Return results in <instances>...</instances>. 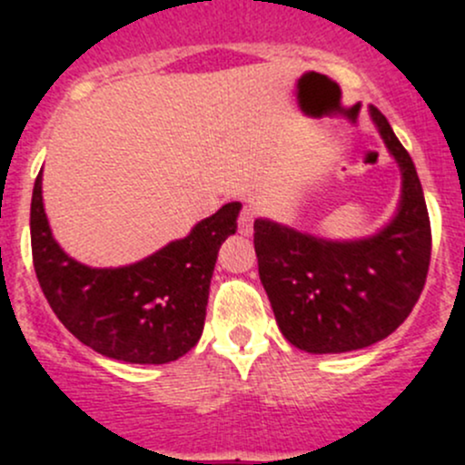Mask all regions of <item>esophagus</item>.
<instances>
[{
	"mask_svg": "<svg viewBox=\"0 0 465 465\" xmlns=\"http://www.w3.org/2000/svg\"><path fill=\"white\" fill-rule=\"evenodd\" d=\"M238 229H241L242 236H250L254 232V211L252 209H242L241 211V218H238Z\"/></svg>",
	"mask_w": 465,
	"mask_h": 465,
	"instance_id": "obj_1",
	"label": "esophagus"
}]
</instances>
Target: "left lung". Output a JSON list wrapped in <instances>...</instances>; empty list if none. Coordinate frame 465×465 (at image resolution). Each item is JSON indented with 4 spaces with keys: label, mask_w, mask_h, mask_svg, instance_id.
I'll return each mask as SVG.
<instances>
[{
    "label": "left lung",
    "mask_w": 465,
    "mask_h": 465,
    "mask_svg": "<svg viewBox=\"0 0 465 465\" xmlns=\"http://www.w3.org/2000/svg\"><path fill=\"white\" fill-rule=\"evenodd\" d=\"M369 116L401 171L391 220L360 238H322L254 220L259 276L285 340L306 353H349L391 335L425 285L432 232L423 186L378 107Z\"/></svg>",
    "instance_id": "left-lung-1"
}]
</instances>
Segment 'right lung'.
Segmentation results:
<instances>
[{
  "label": "right lung",
  "instance_id": "obj_1",
  "mask_svg": "<svg viewBox=\"0 0 465 465\" xmlns=\"http://www.w3.org/2000/svg\"><path fill=\"white\" fill-rule=\"evenodd\" d=\"M241 209L227 203L137 262L92 267L51 233L40 171L31 200L33 267L51 311L89 349L130 364L175 362L203 335L218 250L236 233Z\"/></svg>",
  "mask_w": 465,
  "mask_h": 465
}]
</instances>
